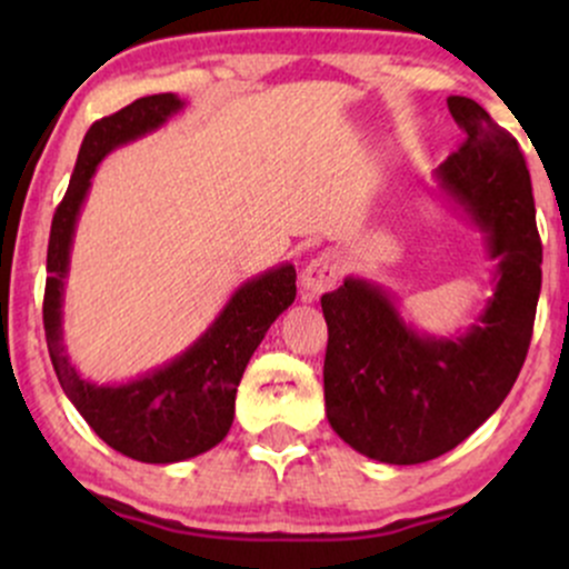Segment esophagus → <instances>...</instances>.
Returning a JSON list of instances; mask_svg holds the SVG:
<instances>
[{"mask_svg": "<svg viewBox=\"0 0 569 569\" xmlns=\"http://www.w3.org/2000/svg\"><path fill=\"white\" fill-rule=\"evenodd\" d=\"M342 278V262H339L337 253L326 251L318 253L310 264L305 267L302 272V291L307 299L321 297L323 291H331Z\"/></svg>", "mask_w": 569, "mask_h": 569, "instance_id": "1", "label": "esophagus"}]
</instances>
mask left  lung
Listing matches in <instances>:
<instances>
[{"mask_svg": "<svg viewBox=\"0 0 569 569\" xmlns=\"http://www.w3.org/2000/svg\"><path fill=\"white\" fill-rule=\"evenodd\" d=\"M447 107L466 141L436 179L485 232L495 262L485 310L462 335L436 337L403 321L393 293L367 278L348 276L321 297L329 426L390 466L449 452L500 407L527 358L540 297L543 246L525 154L473 98L449 96Z\"/></svg>", "mask_w": 569, "mask_h": 569, "instance_id": "8db88e82", "label": "left lung"}]
</instances>
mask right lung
Masks as SVG:
<instances>
[{
	"label": "right lung",
	"instance_id": "1",
	"mask_svg": "<svg viewBox=\"0 0 569 569\" xmlns=\"http://www.w3.org/2000/svg\"><path fill=\"white\" fill-rule=\"evenodd\" d=\"M184 109L176 93L147 96L120 112L101 117L84 133L74 173L61 206L56 208L48 243V283H44V337L50 361L63 393L74 403L98 439L139 462H181L213 449L224 439L234 417V393L246 363L267 329L297 297V270L278 264L246 280L189 348L173 361L120 385L82 380L71 367L63 345V286L69 253L82 202L98 162L117 147L141 139Z\"/></svg>",
	"mask_w": 569,
	"mask_h": 569
}]
</instances>
